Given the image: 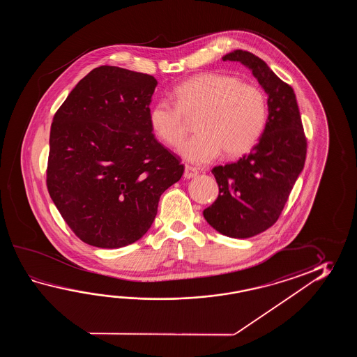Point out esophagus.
I'll return each mask as SVG.
<instances>
[{"instance_id": "obj_1", "label": "esophagus", "mask_w": 357, "mask_h": 357, "mask_svg": "<svg viewBox=\"0 0 357 357\" xmlns=\"http://www.w3.org/2000/svg\"><path fill=\"white\" fill-rule=\"evenodd\" d=\"M197 175V168L191 167V166H185V172H183V177L185 178H192Z\"/></svg>"}]
</instances>
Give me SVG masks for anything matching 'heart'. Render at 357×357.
Instances as JSON below:
<instances>
[{"instance_id": "obj_1", "label": "heart", "mask_w": 357, "mask_h": 357, "mask_svg": "<svg viewBox=\"0 0 357 357\" xmlns=\"http://www.w3.org/2000/svg\"><path fill=\"white\" fill-rule=\"evenodd\" d=\"M175 105L155 102L149 112L153 131L168 146H178L188 132L186 119L197 116V134L180 148L194 163H208L220 152L234 158L258 144L266 131L269 108L264 91L255 84L220 73H203L178 84Z\"/></svg>"}]
</instances>
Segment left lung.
<instances>
[{
    "instance_id": "1",
    "label": "left lung",
    "mask_w": 357,
    "mask_h": 357,
    "mask_svg": "<svg viewBox=\"0 0 357 357\" xmlns=\"http://www.w3.org/2000/svg\"><path fill=\"white\" fill-rule=\"evenodd\" d=\"M222 60L238 61L250 68L268 94L269 117L263 137L249 154L213 168L220 195L203 214L222 235L248 238L280 218L303 171L307 140L291 85L248 51L236 50Z\"/></svg>"
}]
</instances>
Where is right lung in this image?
<instances>
[{
    "mask_svg": "<svg viewBox=\"0 0 357 357\" xmlns=\"http://www.w3.org/2000/svg\"><path fill=\"white\" fill-rule=\"evenodd\" d=\"M155 86L154 76L99 66L54 114L47 189L83 243H135L152 226L160 195L181 178V160L152 132Z\"/></svg>",
    "mask_w": 357,
    "mask_h": 357,
    "instance_id": "obj_1",
    "label": "right lung"
}]
</instances>
